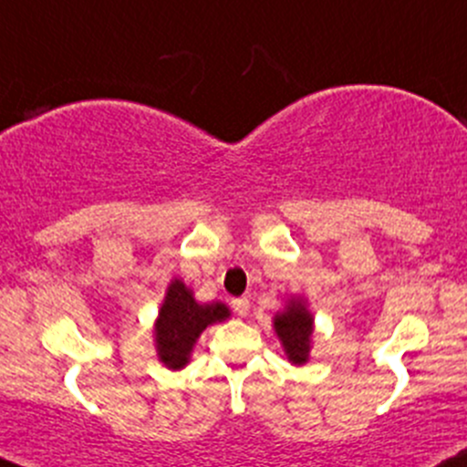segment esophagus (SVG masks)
Listing matches in <instances>:
<instances>
[{"instance_id": "1", "label": "esophagus", "mask_w": 467, "mask_h": 467, "mask_svg": "<svg viewBox=\"0 0 467 467\" xmlns=\"http://www.w3.org/2000/svg\"><path fill=\"white\" fill-rule=\"evenodd\" d=\"M233 308L239 317H245L250 312V301L248 296H239V299H233Z\"/></svg>"}]
</instances>
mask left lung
Returning a JSON list of instances; mask_svg holds the SVG:
<instances>
[{
  "mask_svg": "<svg viewBox=\"0 0 467 467\" xmlns=\"http://www.w3.org/2000/svg\"><path fill=\"white\" fill-rule=\"evenodd\" d=\"M273 327L285 358L292 366H306L310 361L312 335H315V315L308 308V299L299 295L290 296L284 310L273 317Z\"/></svg>",
  "mask_w": 467,
  "mask_h": 467,
  "instance_id": "left-lung-1",
  "label": "left lung"
}]
</instances>
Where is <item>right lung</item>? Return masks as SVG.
<instances>
[{
	"instance_id": "obj_1",
	"label": "right lung",
	"mask_w": 467,
	"mask_h": 467,
	"mask_svg": "<svg viewBox=\"0 0 467 467\" xmlns=\"http://www.w3.org/2000/svg\"><path fill=\"white\" fill-rule=\"evenodd\" d=\"M225 319H230L228 306L222 301L199 304L194 292L175 276L168 284L152 326L157 358L161 366H166L168 370H183L191 363L194 343L202 332Z\"/></svg>"
}]
</instances>
